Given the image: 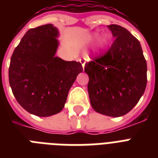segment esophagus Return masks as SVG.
<instances>
[{
    "mask_svg": "<svg viewBox=\"0 0 158 158\" xmlns=\"http://www.w3.org/2000/svg\"><path fill=\"white\" fill-rule=\"evenodd\" d=\"M87 59L86 58H83V59H80V63L82 64V66H83V69H84V65H85V63H86Z\"/></svg>",
    "mask_w": 158,
    "mask_h": 158,
    "instance_id": "esophagus-1",
    "label": "esophagus"
}]
</instances>
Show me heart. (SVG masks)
<instances>
[{
    "instance_id": "b5f03b06",
    "label": "heart",
    "mask_w": 158,
    "mask_h": 158,
    "mask_svg": "<svg viewBox=\"0 0 158 158\" xmlns=\"http://www.w3.org/2000/svg\"><path fill=\"white\" fill-rule=\"evenodd\" d=\"M99 34L98 33H94L93 35L91 36V41H94L95 39L98 38ZM108 44H109V38L106 37V36H102L101 38H99L98 42H97L96 44V50L100 52L102 50H105L106 48H107Z\"/></svg>"
}]
</instances>
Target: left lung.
I'll return each mask as SVG.
<instances>
[{
    "label": "left lung",
    "mask_w": 158,
    "mask_h": 158,
    "mask_svg": "<svg viewBox=\"0 0 158 158\" xmlns=\"http://www.w3.org/2000/svg\"><path fill=\"white\" fill-rule=\"evenodd\" d=\"M115 38L105 55L87 62L84 71L92 107L119 117L135 107L147 85V63L137 38L117 24L108 25Z\"/></svg>",
    "instance_id": "1"
}]
</instances>
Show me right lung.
I'll return each instance as SVG.
<instances>
[{
    "label": "right lung",
    "mask_w": 158,
    "mask_h": 158,
    "mask_svg": "<svg viewBox=\"0 0 158 158\" xmlns=\"http://www.w3.org/2000/svg\"><path fill=\"white\" fill-rule=\"evenodd\" d=\"M59 31L53 24L31 28L15 48L9 68V82L19 105L40 117L64 108L68 93L79 73L80 62L56 56Z\"/></svg>",
    "instance_id": "1"
}]
</instances>
